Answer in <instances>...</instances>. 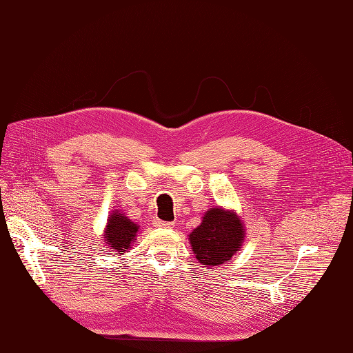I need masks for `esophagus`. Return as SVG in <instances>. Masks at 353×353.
<instances>
[{
    "label": "esophagus",
    "mask_w": 353,
    "mask_h": 353,
    "mask_svg": "<svg viewBox=\"0 0 353 353\" xmlns=\"http://www.w3.org/2000/svg\"><path fill=\"white\" fill-rule=\"evenodd\" d=\"M156 227H159V228H174V222H165V221H156Z\"/></svg>",
    "instance_id": "obj_1"
}]
</instances>
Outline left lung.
I'll return each mask as SVG.
<instances>
[{"mask_svg":"<svg viewBox=\"0 0 353 353\" xmlns=\"http://www.w3.org/2000/svg\"><path fill=\"white\" fill-rule=\"evenodd\" d=\"M244 227L234 212L215 208L206 212L203 222L190 234V243L200 263L216 266L230 261L240 249Z\"/></svg>","mask_w":353,"mask_h":353,"instance_id":"1","label":"left lung"}]
</instances>
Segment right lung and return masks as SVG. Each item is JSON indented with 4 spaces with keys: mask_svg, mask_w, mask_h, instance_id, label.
<instances>
[{
    "mask_svg": "<svg viewBox=\"0 0 353 353\" xmlns=\"http://www.w3.org/2000/svg\"><path fill=\"white\" fill-rule=\"evenodd\" d=\"M138 225L131 222L119 212H113L108 222L105 230V243L113 252H126L131 249V245L137 237Z\"/></svg>",
    "mask_w": 353,
    "mask_h": 353,
    "instance_id": "right-lung-1",
    "label": "right lung"
}]
</instances>
